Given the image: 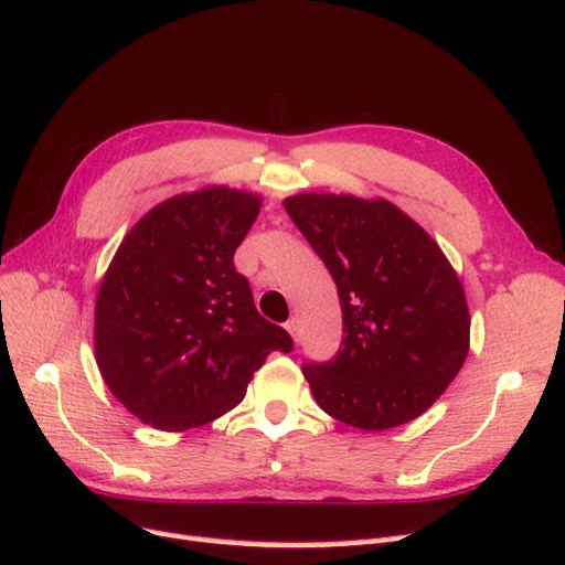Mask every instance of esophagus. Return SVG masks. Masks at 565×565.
<instances>
[{
	"label": "esophagus",
	"instance_id": "1",
	"mask_svg": "<svg viewBox=\"0 0 565 565\" xmlns=\"http://www.w3.org/2000/svg\"><path fill=\"white\" fill-rule=\"evenodd\" d=\"M286 329H288V334L294 337V341H300V320H298L296 315L291 317V320L286 322Z\"/></svg>",
	"mask_w": 565,
	"mask_h": 565
}]
</instances>
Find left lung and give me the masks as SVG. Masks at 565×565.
Returning <instances> with one entry per match:
<instances>
[{
	"instance_id": "left-lung-1",
	"label": "left lung",
	"mask_w": 565,
	"mask_h": 565,
	"mask_svg": "<svg viewBox=\"0 0 565 565\" xmlns=\"http://www.w3.org/2000/svg\"><path fill=\"white\" fill-rule=\"evenodd\" d=\"M284 207L337 281L343 312L337 355L302 367L317 406L367 431L415 420L468 358L470 315L451 263L382 198L300 193Z\"/></svg>"
}]
</instances>
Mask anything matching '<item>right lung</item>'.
Returning <instances> with one entry per match:
<instances>
[{"instance_id": "add662e5", "label": "right lung", "mask_w": 565, "mask_h": 565, "mask_svg": "<svg viewBox=\"0 0 565 565\" xmlns=\"http://www.w3.org/2000/svg\"><path fill=\"white\" fill-rule=\"evenodd\" d=\"M259 205L226 185L169 198L114 255L95 302V358L109 392L145 425H207L241 403L271 351H294L234 267Z\"/></svg>"}]
</instances>
